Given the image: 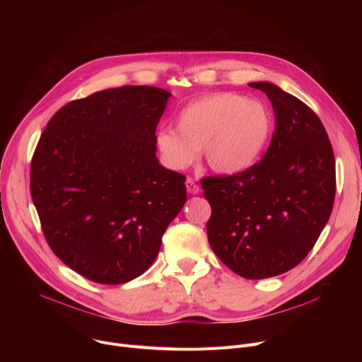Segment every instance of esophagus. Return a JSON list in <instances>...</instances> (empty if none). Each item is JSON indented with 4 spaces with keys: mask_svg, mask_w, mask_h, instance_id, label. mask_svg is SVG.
<instances>
[{
    "mask_svg": "<svg viewBox=\"0 0 362 362\" xmlns=\"http://www.w3.org/2000/svg\"><path fill=\"white\" fill-rule=\"evenodd\" d=\"M186 189L191 195L199 194V186L192 180V179H186Z\"/></svg>",
    "mask_w": 362,
    "mask_h": 362,
    "instance_id": "1",
    "label": "esophagus"
}]
</instances>
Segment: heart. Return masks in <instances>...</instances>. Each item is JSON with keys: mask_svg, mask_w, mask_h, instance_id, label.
Listing matches in <instances>:
<instances>
[{"mask_svg": "<svg viewBox=\"0 0 362 362\" xmlns=\"http://www.w3.org/2000/svg\"><path fill=\"white\" fill-rule=\"evenodd\" d=\"M173 129H161L156 145L168 168L191 165L198 151L213 171L233 176L251 168L267 146L273 117L262 103L233 92H217L187 103Z\"/></svg>", "mask_w": 362, "mask_h": 362, "instance_id": "1", "label": "heart"}]
</instances>
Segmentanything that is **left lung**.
<instances>
[{
  "label": "left lung",
  "instance_id": "1",
  "mask_svg": "<svg viewBox=\"0 0 362 362\" xmlns=\"http://www.w3.org/2000/svg\"><path fill=\"white\" fill-rule=\"evenodd\" d=\"M276 130L259 163L243 173L202 179L211 205L206 235L236 274L259 280L286 273L308 255L327 224L336 192L333 148L317 114L272 82Z\"/></svg>",
  "mask_w": 362,
  "mask_h": 362
}]
</instances>
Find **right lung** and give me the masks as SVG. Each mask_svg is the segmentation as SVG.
<instances>
[{
    "label": "right lung",
    "mask_w": 362,
    "mask_h": 362,
    "mask_svg": "<svg viewBox=\"0 0 362 362\" xmlns=\"http://www.w3.org/2000/svg\"><path fill=\"white\" fill-rule=\"evenodd\" d=\"M171 93L122 86L66 104L48 122L30 165V194L52 252L103 284L156 261L186 202L185 176L157 158L156 129Z\"/></svg>",
    "instance_id": "1"
}]
</instances>
